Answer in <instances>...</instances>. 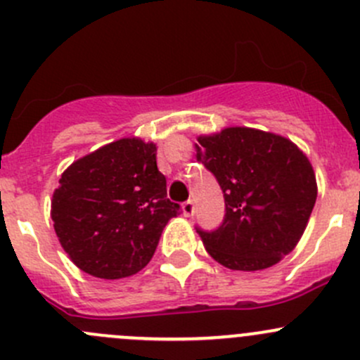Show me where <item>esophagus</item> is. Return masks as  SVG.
Segmentation results:
<instances>
[{
  "mask_svg": "<svg viewBox=\"0 0 360 360\" xmlns=\"http://www.w3.org/2000/svg\"><path fill=\"white\" fill-rule=\"evenodd\" d=\"M181 210H183V214L186 217H191L195 214V203L193 200H188L183 203V207H181Z\"/></svg>",
  "mask_w": 360,
  "mask_h": 360,
  "instance_id": "34e87169",
  "label": "esophagus"
}]
</instances>
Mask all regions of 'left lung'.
Listing matches in <instances>:
<instances>
[{
  "label": "left lung",
  "mask_w": 360,
  "mask_h": 360,
  "mask_svg": "<svg viewBox=\"0 0 360 360\" xmlns=\"http://www.w3.org/2000/svg\"><path fill=\"white\" fill-rule=\"evenodd\" d=\"M198 162L216 176L226 214L216 231H198L212 259L230 270L277 264L303 237L317 200V179L307 155L284 136L226 127L202 134Z\"/></svg>",
  "instance_id": "1"
}]
</instances>
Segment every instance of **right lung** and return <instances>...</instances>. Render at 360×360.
Masks as SVG:
<instances>
[{
    "label": "right lung",
    "mask_w": 360,
    "mask_h": 360,
    "mask_svg": "<svg viewBox=\"0 0 360 360\" xmlns=\"http://www.w3.org/2000/svg\"><path fill=\"white\" fill-rule=\"evenodd\" d=\"M179 205L167 198L157 144L123 137L75 160L52 197L53 230L69 259L97 278L136 275Z\"/></svg>",
    "instance_id": "right-lung-1"
}]
</instances>
